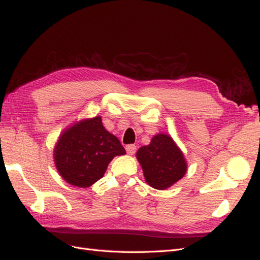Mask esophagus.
I'll return each mask as SVG.
<instances>
[{
	"mask_svg": "<svg viewBox=\"0 0 260 260\" xmlns=\"http://www.w3.org/2000/svg\"><path fill=\"white\" fill-rule=\"evenodd\" d=\"M126 152H127L128 155H134L136 152V146L134 144H129V145H126Z\"/></svg>",
	"mask_w": 260,
	"mask_h": 260,
	"instance_id": "esophagus-1",
	"label": "esophagus"
}]
</instances>
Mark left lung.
<instances>
[{
	"mask_svg": "<svg viewBox=\"0 0 260 260\" xmlns=\"http://www.w3.org/2000/svg\"><path fill=\"white\" fill-rule=\"evenodd\" d=\"M136 156L145 179L153 188L165 189L186 174L184 156L172 137L166 134L154 136L149 145L137 150Z\"/></svg>",
	"mask_w": 260,
	"mask_h": 260,
	"instance_id": "8db88e82",
	"label": "left lung"
}]
</instances>
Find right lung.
I'll use <instances>...</instances> for the list:
<instances>
[{
	"mask_svg": "<svg viewBox=\"0 0 260 260\" xmlns=\"http://www.w3.org/2000/svg\"><path fill=\"white\" fill-rule=\"evenodd\" d=\"M126 152L96 116L63 133L54 152L58 173L69 184L85 188L104 176L110 161Z\"/></svg>",
	"mask_w": 260,
	"mask_h": 260,
	"instance_id": "add662e5",
	"label": "right lung"
}]
</instances>
